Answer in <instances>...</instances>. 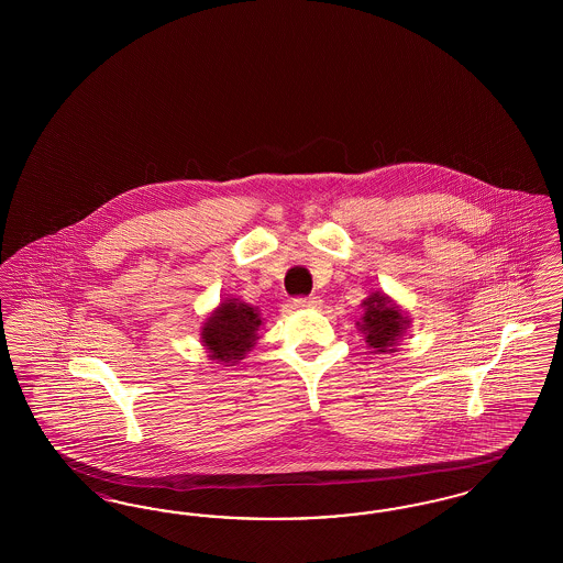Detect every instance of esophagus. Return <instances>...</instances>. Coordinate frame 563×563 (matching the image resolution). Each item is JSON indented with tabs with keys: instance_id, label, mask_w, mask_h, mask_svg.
Returning a JSON list of instances; mask_svg holds the SVG:
<instances>
[{
	"instance_id": "1",
	"label": "esophagus",
	"mask_w": 563,
	"mask_h": 563,
	"mask_svg": "<svg viewBox=\"0 0 563 563\" xmlns=\"http://www.w3.org/2000/svg\"><path fill=\"white\" fill-rule=\"evenodd\" d=\"M294 303L301 310H312V308L321 306V299L314 297V295H303V297H295Z\"/></svg>"
}]
</instances>
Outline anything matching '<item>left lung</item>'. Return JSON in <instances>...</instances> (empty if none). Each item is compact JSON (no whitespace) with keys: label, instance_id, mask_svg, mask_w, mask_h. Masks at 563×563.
Returning a JSON list of instances; mask_svg holds the SVG:
<instances>
[{"label":"left lung","instance_id":"8db88e82","mask_svg":"<svg viewBox=\"0 0 563 563\" xmlns=\"http://www.w3.org/2000/svg\"><path fill=\"white\" fill-rule=\"evenodd\" d=\"M363 303L367 308H365L361 331L365 333L369 346L377 352H386V350L393 352L407 324L401 310L386 295L374 294Z\"/></svg>","mask_w":563,"mask_h":563}]
</instances>
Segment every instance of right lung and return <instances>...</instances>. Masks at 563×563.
Masks as SVG:
<instances>
[{"mask_svg": "<svg viewBox=\"0 0 563 563\" xmlns=\"http://www.w3.org/2000/svg\"><path fill=\"white\" fill-rule=\"evenodd\" d=\"M262 319L255 308L241 301H223L213 317L205 322L202 342L217 361H241L244 352L253 346Z\"/></svg>", "mask_w": 563, "mask_h": 563, "instance_id": "1", "label": "right lung"}]
</instances>
